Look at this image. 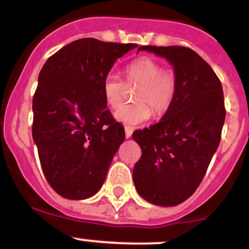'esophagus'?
<instances>
[{"label":"esophagus","instance_id":"1","mask_svg":"<svg viewBox=\"0 0 249 249\" xmlns=\"http://www.w3.org/2000/svg\"><path fill=\"white\" fill-rule=\"evenodd\" d=\"M132 131H134V130H132L131 127L125 126V137H126V139H130L132 135Z\"/></svg>","mask_w":249,"mask_h":249}]
</instances>
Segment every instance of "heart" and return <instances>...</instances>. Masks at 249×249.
<instances>
[{"instance_id":"obj_1","label":"heart","mask_w":249,"mask_h":249,"mask_svg":"<svg viewBox=\"0 0 249 249\" xmlns=\"http://www.w3.org/2000/svg\"><path fill=\"white\" fill-rule=\"evenodd\" d=\"M125 76L130 84H140L135 91L137 102L120 106L114 112L119 123L135 126L144 123L152 115H160L172 105L177 94V76L170 69L150 57H141L125 66ZM105 101L113 108L119 106L124 95V82L115 72H107L102 80Z\"/></svg>"}]
</instances>
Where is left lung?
Here are the masks:
<instances>
[{
	"mask_svg": "<svg viewBox=\"0 0 249 249\" xmlns=\"http://www.w3.org/2000/svg\"><path fill=\"white\" fill-rule=\"evenodd\" d=\"M139 50L171 62L178 87L161 120L132 135L142 150L132 171L135 188L150 203L179 205L197 189L219 145L227 113L222 83L190 48L142 46Z\"/></svg>",
	"mask_w": 249,
	"mask_h": 249,
	"instance_id": "obj_1",
	"label": "left lung"
}]
</instances>
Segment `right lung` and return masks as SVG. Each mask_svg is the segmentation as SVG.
I'll return each instance as SVG.
<instances>
[{"label": "right lung", "instance_id": "add662e5", "mask_svg": "<svg viewBox=\"0 0 249 249\" xmlns=\"http://www.w3.org/2000/svg\"><path fill=\"white\" fill-rule=\"evenodd\" d=\"M80 38L47 60L32 100V137L50 187L62 197L83 200L99 192L125 139L102 94L114 62L136 48Z\"/></svg>", "mask_w": 249, "mask_h": 249}]
</instances>
